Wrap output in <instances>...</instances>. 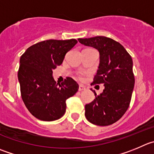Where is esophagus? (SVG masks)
Returning <instances> with one entry per match:
<instances>
[{
  "label": "esophagus",
  "mask_w": 154,
  "mask_h": 154,
  "mask_svg": "<svg viewBox=\"0 0 154 154\" xmlns=\"http://www.w3.org/2000/svg\"><path fill=\"white\" fill-rule=\"evenodd\" d=\"M85 90V86H83L82 85H79V91H84Z\"/></svg>",
  "instance_id": "1"
}]
</instances>
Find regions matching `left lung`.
<instances>
[{
	"label": "left lung",
	"instance_id": "8db88e82",
	"mask_svg": "<svg viewBox=\"0 0 154 154\" xmlns=\"http://www.w3.org/2000/svg\"><path fill=\"white\" fill-rule=\"evenodd\" d=\"M85 46L99 51L100 64L93 84H103L104 89L85 105L86 119L92 124L109 125L118 121L129 106L134 85L133 61L121 44L109 38L97 36L79 38Z\"/></svg>",
	"mask_w": 154,
	"mask_h": 154
}]
</instances>
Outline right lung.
I'll return each instance as SVG.
<instances>
[{
	"label": "right lung",
	"instance_id": "obj_1",
	"mask_svg": "<svg viewBox=\"0 0 154 154\" xmlns=\"http://www.w3.org/2000/svg\"><path fill=\"white\" fill-rule=\"evenodd\" d=\"M75 39L47 40L29 47L20 57L18 79L22 99L35 118L54 121L64 115L66 100L78 91L79 85L67 77L57 84L53 70L62 64Z\"/></svg>",
	"mask_w": 154,
	"mask_h": 154
}]
</instances>
